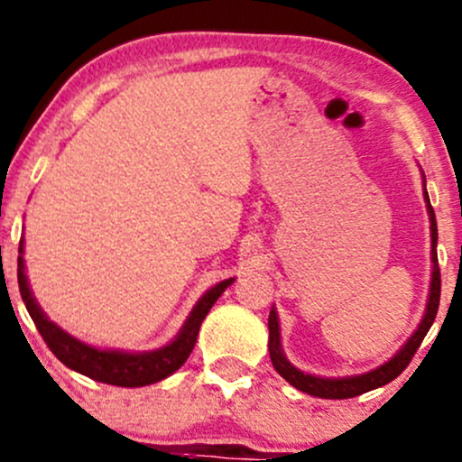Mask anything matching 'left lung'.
I'll use <instances>...</instances> for the list:
<instances>
[{
  "label": "left lung",
  "instance_id": "left-lung-1",
  "mask_svg": "<svg viewBox=\"0 0 462 462\" xmlns=\"http://www.w3.org/2000/svg\"><path fill=\"white\" fill-rule=\"evenodd\" d=\"M425 181V177H423ZM425 186V184H423ZM425 204H428V215H430V232H432V282H430V296H428V307H425L423 320H420L417 331L410 336L408 342L399 348V353L394 355L393 359H388L386 364H382L374 371H368L364 374H353V377H316V374H307L298 371L291 362L285 357L281 346V327H278V313L276 309L270 311V320H267V327H270V357L276 373L281 374L282 379H287L293 388L302 390V393L313 394V397L320 399H351L357 397V394L368 393V390L382 388L386 383L397 379L408 364L412 362L414 353L423 342V337L428 336L430 327H432L434 318H437L439 311V300H440V270H439V256H437V241H439V230H437V217H434V208L430 204L428 190L423 189Z\"/></svg>",
  "mask_w": 462,
  "mask_h": 462
}]
</instances>
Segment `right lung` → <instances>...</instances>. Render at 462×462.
<instances>
[{
  "instance_id": "right-lung-1",
  "label": "right lung",
  "mask_w": 462,
  "mask_h": 462,
  "mask_svg": "<svg viewBox=\"0 0 462 462\" xmlns=\"http://www.w3.org/2000/svg\"><path fill=\"white\" fill-rule=\"evenodd\" d=\"M17 281L19 291L28 309L30 318L37 324L39 333L45 339L60 362L72 371L85 374V377L94 379V382L111 383V386H123V388H140L149 386V383L162 382L164 377L173 374L181 364L189 359L197 342V333H199L201 322L208 316L217 298L226 291L227 287L235 282V278L217 282L215 287L208 289L204 296L199 298L195 307H192L189 320L184 322L181 331L177 337L166 346L157 348V351L146 353H126V351H103V348L89 346V344L80 342L65 333L59 324H54L43 313V309L37 305L32 291H30L28 278H25V265H23V239L19 241V258H17Z\"/></svg>"
}]
</instances>
